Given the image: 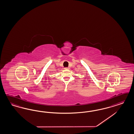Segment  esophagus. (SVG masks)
<instances>
[{"instance_id": "obj_1", "label": "esophagus", "mask_w": 134, "mask_h": 134, "mask_svg": "<svg viewBox=\"0 0 134 134\" xmlns=\"http://www.w3.org/2000/svg\"><path fill=\"white\" fill-rule=\"evenodd\" d=\"M69 69V68L68 67H65V69Z\"/></svg>"}]
</instances>
